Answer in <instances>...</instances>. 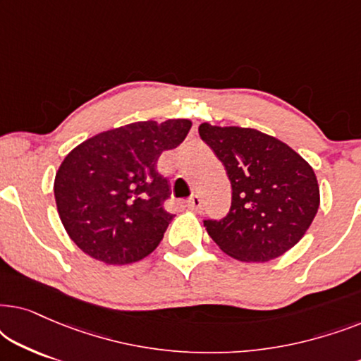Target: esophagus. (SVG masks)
<instances>
[{
  "label": "esophagus",
  "mask_w": 361,
  "mask_h": 361,
  "mask_svg": "<svg viewBox=\"0 0 361 361\" xmlns=\"http://www.w3.org/2000/svg\"><path fill=\"white\" fill-rule=\"evenodd\" d=\"M187 207L194 212H200L202 210V199L197 194H194L189 200H187Z\"/></svg>",
  "instance_id": "34e87169"
}]
</instances>
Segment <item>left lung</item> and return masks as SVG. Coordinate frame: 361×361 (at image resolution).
Here are the masks:
<instances>
[{
  "label": "left lung",
  "mask_w": 361,
  "mask_h": 361,
  "mask_svg": "<svg viewBox=\"0 0 361 361\" xmlns=\"http://www.w3.org/2000/svg\"><path fill=\"white\" fill-rule=\"evenodd\" d=\"M202 141L225 166L231 207L221 220H204L231 258L266 263L293 248L319 210L317 177L293 147L253 128L199 126Z\"/></svg>",
  "instance_id": "obj_1"
}]
</instances>
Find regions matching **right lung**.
Instances as JSON below:
<instances>
[{
	"label": "right lung",
	"instance_id": "1",
	"mask_svg": "<svg viewBox=\"0 0 361 361\" xmlns=\"http://www.w3.org/2000/svg\"><path fill=\"white\" fill-rule=\"evenodd\" d=\"M189 120L137 121L92 136L68 152L54 180L71 240L106 264H130L161 243L174 215L169 180L156 171L162 151L185 140Z\"/></svg>",
	"mask_w": 361,
	"mask_h": 361
}]
</instances>
